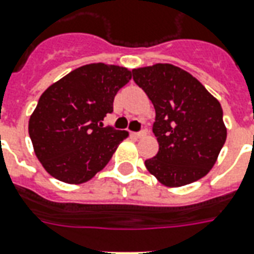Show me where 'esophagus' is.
<instances>
[{
  "label": "esophagus",
  "mask_w": 254,
  "mask_h": 254,
  "mask_svg": "<svg viewBox=\"0 0 254 254\" xmlns=\"http://www.w3.org/2000/svg\"><path fill=\"white\" fill-rule=\"evenodd\" d=\"M145 134H147V130H145V129H143V130H140V132H137V133H134V136H136V137H144Z\"/></svg>",
  "instance_id": "34e87169"
}]
</instances>
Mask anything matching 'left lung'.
<instances>
[{
	"instance_id": "8db88e82",
	"label": "left lung",
	"mask_w": 254,
	"mask_h": 254,
	"mask_svg": "<svg viewBox=\"0 0 254 254\" xmlns=\"http://www.w3.org/2000/svg\"><path fill=\"white\" fill-rule=\"evenodd\" d=\"M132 72L155 109L152 132L159 150L144 162L147 170L166 187H182L206 176L227 139L219 100L173 64L158 63Z\"/></svg>"
}]
</instances>
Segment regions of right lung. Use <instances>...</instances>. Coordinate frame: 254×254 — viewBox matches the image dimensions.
Instances as JSON below:
<instances>
[{"label":"right lung","mask_w":254,"mask_h":254,"mask_svg":"<svg viewBox=\"0 0 254 254\" xmlns=\"http://www.w3.org/2000/svg\"><path fill=\"white\" fill-rule=\"evenodd\" d=\"M130 78L125 67L92 63L72 70L41 95L28 134L51 176L81 184L109 164L127 132L103 127V120L113 113L117 92Z\"/></svg>","instance_id":"1"}]
</instances>
